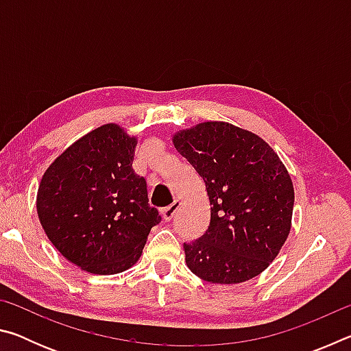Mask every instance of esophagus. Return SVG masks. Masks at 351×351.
I'll use <instances>...</instances> for the list:
<instances>
[{"instance_id": "34e87169", "label": "esophagus", "mask_w": 351, "mask_h": 351, "mask_svg": "<svg viewBox=\"0 0 351 351\" xmlns=\"http://www.w3.org/2000/svg\"><path fill=\"white\" fill-rule=\"evenodd\" d=\"M178 209H180V203H178V201H175V203L170 204L169 207H164V209L161 210V215H162V218L165 219V221H170V219L176 215Z\"/></svg>"}]
</instances>
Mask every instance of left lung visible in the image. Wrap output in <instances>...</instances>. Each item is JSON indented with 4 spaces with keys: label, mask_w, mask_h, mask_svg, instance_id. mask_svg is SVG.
I'll use <instances>...</instances> for the list:
<instances>
[{
    "label": "left lung",
    "mask_w": 351,
    "mask_h": 351,
    "mask_svg": "<svg viewBox=\"0 0 351 351\" xmlns=\"http://www.w3.org/2000/svg\"><path fill=\"white\" fill-rule=\"evenodd\" d=\"M173 145L203 178L210 223L184 243L195 276L219 285L257 277L291 230L294 187L268 142L228 122H203L173 134Z\"/></svg>",
    "instance_id": "8db88e82"
}]
</instances>
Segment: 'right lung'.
I'll list each match as a JSON object with an SVG mask.
<instances>
[{"label":"right lung","mask_w":351,"mask_h":351,"mask_svg":"<svg viewBox=\"0 0 351 351\" xmlns=\"http://www.w3.org/2000/svg\"><path fill=\"white\" fill-rule=\"evenodd\" d=\"M136 145V136L105 123L69 145L41 178V228L64 258L91 274L132 268L161 221L133 170Z\"/></svg>","instance_id":"add662e5"}]
</instances>
